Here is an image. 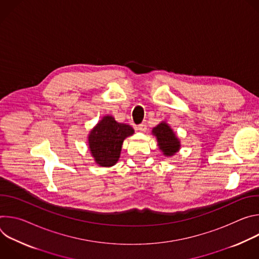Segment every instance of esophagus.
<instances>
[{
  "label": "esophagus",
  "instance_id": "34e87169",
  "mask_svg": "<svg viewBox=\"0 0 259 259\" xmlns=\"http://www.w3.org/2000/svg\"><path fill=\"white\" fill-rule=\"evenodd\" d=\"M137 130L140 131V132H145V131L147 130V125H146V123L144 122V123H141L140 125H138Z\"/></svg>",
  "mask_w": 259,
  "mask_h": 259
}]
</instances>
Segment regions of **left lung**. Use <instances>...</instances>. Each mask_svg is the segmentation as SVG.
I'll return each mask as SVG.
<instances>
[{
    "instance_id": "left-lung-1",
    "label": "left lung",
    "mask_w": 259,
    "mask_h": 259,
    "mask_svg": "<svg viewBox=\"0 0 259 259\" xmlns=\"http://www.w3.org/2000/svg\"><path fill=\"white\" fill-rule=\"evenodd\" d=\"M152 133L156 136L158 145L164 156L171 157L179 151L180 141L166 122H161L153 129Z\"/></svg>"
}]
</instances>
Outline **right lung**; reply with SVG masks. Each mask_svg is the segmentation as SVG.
Instances as JSON below:
<instances>
[{
  "mask_svg": "<svg viewBox=\"0 0 259 259\" xmlns=\"http://www.w3.org/2000/svg\"><path fill=\"white\" fill-rule=\"evenodd\" d=\"M134 133L127 124L118 123L114 117L104 116L88 135L89 150L96 164L112 167L120 158L123 141Z\"/></svg>",
  "mask_w": 259,
  "mask_h": 259,
  "instance_id": "1",
  "label": "right lung"
}]
</instances>
